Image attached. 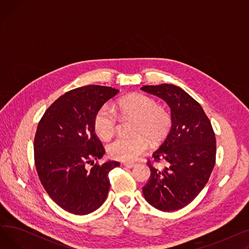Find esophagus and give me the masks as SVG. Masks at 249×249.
Wrapping results in <instances>:
<instances>
[{
    "label": "esophagus",
    "instance_id": "1",
    "mask_svg": "<svg viewBox=\"0 0 249 249\" xmlns=\"http://www.w3.org/2000/svg\"><path fill=\"white\" fill-rule=\"evenodd\" d=\"M123 165L126 166V167H128V168H132V167L135 166V163H134V162H124Z\"/></svg>",
    "mask_w": 249,
    "mask_h": 249
}]
</instances>
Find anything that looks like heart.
Masks as SVG:
<instances>
[{
    "label": "heart",
    "instance_id": "1",
    "mask_svg": "<svg viewBox=\"0 0 249 249\" xmlns=\"http://www.w3.org/2000/svg\"><path fill=\"white\" fill-rule=\"evenodd\" d=\"M117 110L123 116L136 117L134 132L143 136L121 135L108 146L111 158L119 160H135L149 147V141L162 140L172 126V117L153 98L144 94H132L121 98L117 103ZM119 125V115L110 105H104L96 113L94 128L103 139L110 138ZM146 136L144 137V135Z\"/></svg>",
    "mask_w": 249,
    "mask_h": 249
}]
</instances>
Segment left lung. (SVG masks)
<instances>
[{"instance_id":"1","label":"left lung","mask_w":249,"mask_h":249,"mask_svg":"<svg viewBox=\"0 0 249 249\" xmlns=\"http://www.w3.org/2000/svg\"><path fill=\"white\" fill-rule=\"evenodd\" d=\"M142 90L166 102L172 129L150 160V177L142 188L145 200L160 211H177L189 205L204 189L216 161V137L201 105L175 85L144 86Z\"/></svg>"}]
</instances>
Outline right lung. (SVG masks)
Returning a JSON list of instances; mask_svg holds the SVG:
<instances>
[{
  "mask_svg": "<svg viewBox=\"0 0 249 249\" xmlns=\"http://www.w3.org/2000/svg\"><path fill=\"white\" fill-rule=\"evenodd\" d=\"M118 91L96 85L76 88L52 103L38 123L34 160L39 179L49 197L70 213L87 215L100 208L108 196L109 173L120 165L107 161L86 167L105 153L94 118Z\"/></svg>",
  "mask_w": 249,
  "mask_h": 249,
  "instance_id": "add662e5",
  "label": "right lung"
}]
</instances>
